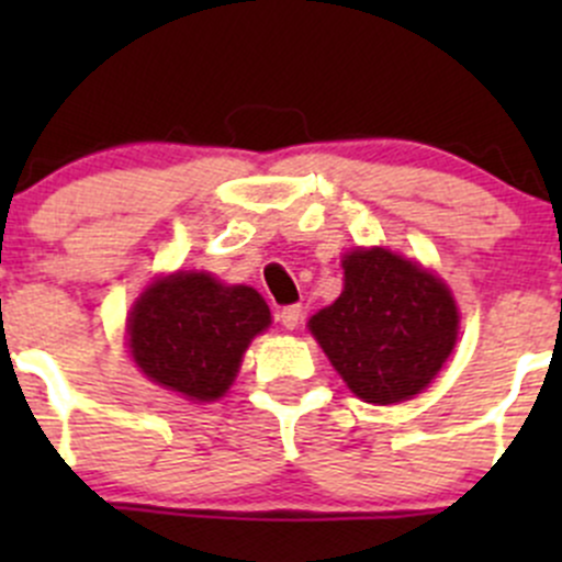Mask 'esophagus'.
I'll return each instance as SVG.
<instances>
[{
  "label": "esophagus",
  "mask_w": 562,
  "mask_h": 562,
  "mask_svg": "<svg viewBox=\"0 0 562 562\" xmlns=\"http://www.w3.org/2000/svg\"><path fill=\"white\" fill-rule=\"evenodd\" d=\"M302 315H304V310L299 307V304H291V307L282 310L280 321H282V326L288 328V331H293V328H299V323H302Z\"/></svg>",
  "instance_id": "34e87169"
}]
</instances>
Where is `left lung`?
Segmentation results:
<instances>
[{"label":"left lung","mask_w":562,"mask_h":562,"mask_svg":"<svg viewBox=\"0 0 562 562\" xmlns=\"http://www.w3.org/2000/svg\"><path fill=\"white\" fill-rule=\"evenodd\" d=\"M339 299L310 317V331L348 389L372 405L422 394L457 345L449 285L383 247L342 258Z\"/></svg>","instance_id":"left-lung-1"}]
</instances>
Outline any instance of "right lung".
<instances>
[{"label": "right lung", "mask_w": 562, "mask_h": 562, "mask_svg": "<svg viewBox=\"0 0 562 562\" xmlns=\"http://www.w3.org/2000/svg\"><path fill=\"white\" fill-rule=\"evenodd\" d=\"M269 323V304L255 288L225 285L206 271H173L157 277L133 304L127 345L151 383L192 402H214Z\"/></svg>", "instance_id": "1"}]
</instances>
